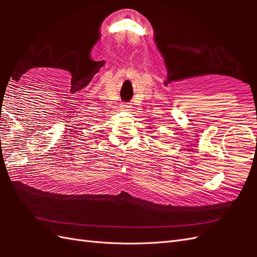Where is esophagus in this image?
Instances as JSON below:
<instances>
[{"label":"esophagus","instance_id":"34e87169","mask_svg":"<svg viewBox=\"0 0 257 257\" xmlns=\"http://www.w3.org/2000/svg\"><path fill=\"white\" fill-rule=\"evenodd\" d=\"M130 108H132V105H130V103H128V102H122L121 105H120V109H122L123 111L130 110Z\"/></svg>","mask_w":257,"mask_h":257}]
</instances>
